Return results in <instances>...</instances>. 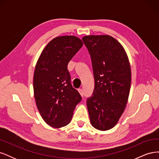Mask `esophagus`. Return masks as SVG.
Segmentation results:
<instances>
[{"mask_svg": "<svg viewBox=\"0 0 159 159\" xmlns=\"http://www.w3.org/2000/svg\"><path fill=\"white\" fill-rule=\"evenodd\" d=\"M78 91H79V93H80V95H81V96H83L84 95V91H83V89H78Z\"/></svg>", "mask_w": 159, "mask_h": 159, "instance_id": "esophagus-1", "label": "esophagus"}]
</instances>
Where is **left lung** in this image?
<instances>
[{"label":"left lung","mask_w":159,"mask_h":159,"mask_svg":"<svg viewBox=\"0 0 159 159\" xmlns=\"http://www.w3.org/2000/svg\"><path fill=\"white\" fill-rule=\"evenodd\" d=\"M82 40L92 62L95 88L87 106L91 125L100 131L117 123L127 103L131 71L122 45L109 35H90Z\"/></svg>","instance_id":"obj_1"}]
</instances>
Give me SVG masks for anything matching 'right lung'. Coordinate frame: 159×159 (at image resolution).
Listing matches in <instances>:
<instances>
[{
  "label": "right lung",
  "mask_w": 159,
  "mask_h": 159,
  "mask_svg": "<svg viewBox=\"0 0 159 159\" xmlns=\"http://www.w3.org/2000/svg\"><path fill=\"white\" fill-rule=\"evenodd\" d=\"M83 46L74 36L56 37L42 52L33 79L36 106L44 121L54 128L71 121L81 97L72 87L68 64Z\"/></svg>",
  "instance_id": "right-lung-1"
}]
</instances>
